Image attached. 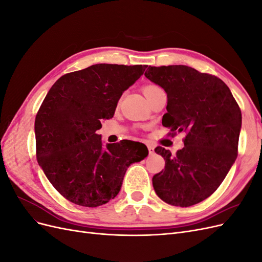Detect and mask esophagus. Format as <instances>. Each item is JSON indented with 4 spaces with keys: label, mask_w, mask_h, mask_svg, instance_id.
Masks as SVG:
<instances>
[{
    "label": "esophagus",
    "mask_w": 262,
    "mask_h": 262,
    "mask_svg": "<svg viewBox=\"0 0 262 262\" xmlns=\"http://www.w3.org/2000/svg\"><path fill=\"white\" fill-rule=\"evenodd\" d=\"M147 148H148V153H149V155H153V154L155 153V147H154L153 145L148 144V145H147Z\"/></svg>",
    "instance_id": "34e87169"
}]
</instances>
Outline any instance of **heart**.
Returning <instances> with one entry per match:
<instances>
[{"label": "heart", "instance_id": "obj_1", "mask_svg": "<svg viewBox=\"0 0 262 262\" xmlns=\"http://www.w3.org/2000/svg\"><path fill=\"white\" fill-rule=\"evenodd\" d=\"M157 89H160V87H157V86H155V85H147V86L144 87V90H143L144 95H147V94H149L150 92H153V91H155V90H157Z\"/></svg>", "mask_w": 262, "mask_h": 262}]
</instances>
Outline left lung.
<instances>
[{"label": "left lung", "instance_id": "8db88e82", "mask_svg": "<svg viewBox=\"0 0 262 262\" xmlns=\"http://www.w3.org/2000/svg\"><path fill=\"white\" fill-rule=\"evenodd\" d=\"M144 75L167 94L163 125L186 133L176 155L155 148L165 169L153 177L154 190L166 203L191 207L215 191L235 163L241 109L223 81L193 68L149 67Z\"/></svg>", "mask_w": 262, "mask_h": 262}]
</instances>
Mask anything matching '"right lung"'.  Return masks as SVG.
<instances>
[{"mask_svg": "<svg viewBox=\"0 0 262 262\" xmlns=\"http://www.w3.org/2000/svg\"><path fill=\"white\" fill-rule=\"evenodd\" d=\"M146 68L100 63L61 76L47 94L35 120L37 161L69 201L96 208L115 199L129 166L148 155L133 141L104 146L96 133Z\"/></svg>", "mask_w": 262, "mask_h": 262, "instance_id": "1", "label": "right lung"}]
</instances>
